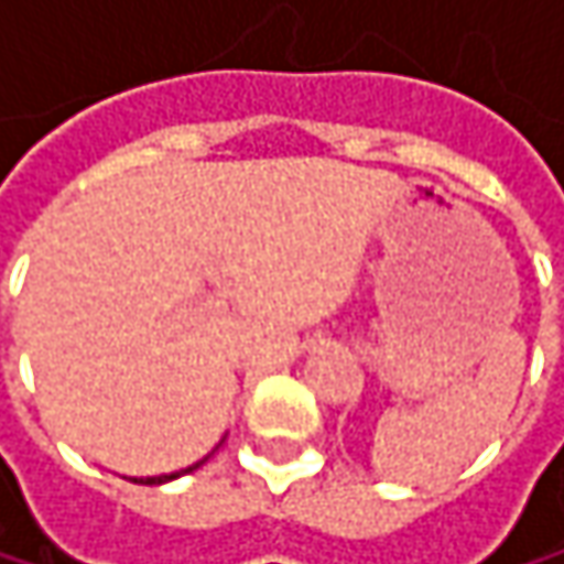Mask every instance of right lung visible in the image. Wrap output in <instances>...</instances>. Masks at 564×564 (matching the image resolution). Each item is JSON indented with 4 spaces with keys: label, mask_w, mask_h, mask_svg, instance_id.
I'll use <instances>...</instances> for the list:
<instances>
[{
    "label": "right lung",
    "mask_w": 564,
    "mask_h": 564,
    "mask_svg": "<svg viewBox=\"0 0 564 564\" xmlns=\"http://www.w3.org/2000/svg\"><path fill=\"white\" fill-rule=\"evenodd\" d=\"M208 457H212V454H208ZM208 457H202L198 464H192V467H185V470H175V474H163V477H140V480L133 477V484H147V487H156V484H170V480H178V477H185V474L198 470V467H202V464H205Z\"/></svg>",
    "instance_id": "obj_1"
}]
</instances>
